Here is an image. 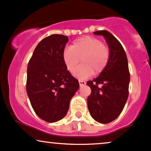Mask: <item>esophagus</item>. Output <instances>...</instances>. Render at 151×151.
Wrapping results in <instances>:
<instances>
[{
	"instance_id": "1",
	"label": "esophagus",
	"mask_w": 151,
	"mask_h": 151,
	"mask_svg": "<svg viewBox=\"0 0 151 151\" xmlns=\"http://www.w3.org/2000/svg\"><path fill=\"white\" fill-rule=\"evenodd\" d=\"M86 84V83L85 82V81H79V85H80V86H81V87L84 86Z\"/></svg>"
}]
</instances>
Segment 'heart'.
I'll use <instances>...</instances> for the list:
<instances>
[{"mask_svg": "<svg viewBox=\"0 0 151 151\" xmlns=\"http://www.w3.org/2000/svg\"><path fill=\"white\" fill-rule=\"evenodd\" d=\"M62 56L70 73L75 71L81 59L82 64L75 70L74 76L85 79L93 73L100 75L105 70L110 59V51L100 40L86 36L74 41L70 48L64 49Z\"/></svg>", "mask_w": 151, "mask_h": 151, "instance_id": "b5f03b06", "label": "heart"}]
</instances>
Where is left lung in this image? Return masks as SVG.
Wrapping results in <instances>:
<instances>
[{
    "instance_id": "1",
    "label": "left lung",
    "mask_w": 151,
    "mask_h": 151,
    "mask_svg": "<svg viewBox=\"0 0 151 151\" xmlns=\"http://www.w3.org/2000/svg\"><path fill=\"white\" fill-rule=\"evenodd\" d=\"M94 34L105 38L110 51V59L98 77L87 82L91 88L88 107L94 119L107 124L116 119L124 107L129 96L130 73L127 54L117 39L106 30Z\"/></svg>"
}]
</instances>
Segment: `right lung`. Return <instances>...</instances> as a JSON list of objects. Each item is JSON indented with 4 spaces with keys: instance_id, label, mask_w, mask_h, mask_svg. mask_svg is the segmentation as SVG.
<instances>
[{
    "instance_id": "add662e5",
    "label": "right lung",
    "mask_w": 151,
    "mask_h": 151,
    "mask_svg": "<svg viewBox=\"0 0 151 151\" xmlns=\"http://www.w3.org/2000/svg\"><path fill=\"white\" fill-rule=\"evenodd\" d=\"M68 37L51 35L37 44L27 65L26 89L39 117L56 122L67 114L71 98L79 88L77 79L68 71L63 51Z\"/></svg>"
}]
</instances>
